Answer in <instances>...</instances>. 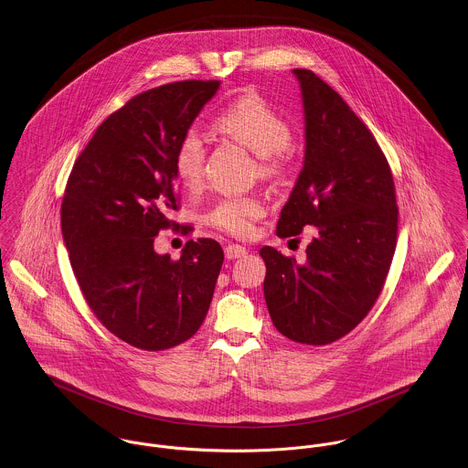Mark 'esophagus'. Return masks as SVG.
I'll list each match as a JSON object with an SVG mask.
<instances>
[{
  "label": "esophagus",
  "instance_id": "1",
  "mask_svg": "<svg viewBox=\"0 0 468 468\" xmlns=\"http://www.w3.org/2000/svg\"><path fill=\"white\" fill-rule=\"evenodd\" d=\"M247 254V249L241 245H227L225 247V258L227 260H238Z\"/></svg>",
  "mask_w": 468,
  "mask_h": 468
}]
</instances>
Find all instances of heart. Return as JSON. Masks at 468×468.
Wrapping results in <instances>:
<instances>
[{
    "mask_svg": "<svg viewBox=\"0 0 468 468\" xmlns=\"http://www.w3.org/2000/svg\"><path fill=\"white\" fill-rule=\"evenodd\" d=\"M216 126L221 133L260 156L263 178H273L282 171L292 130L288 121L263 97L245 95L236 99L218 115ZM203 164L205 138L198 128H187L173 153L176 180L187 189H197L203 178ZM263 214L265 203L258 197H225L207 210L205 223L234 238H249Z\"/></svg>",
    "mask_w": 468,
    "mask_h": 468,
    "instance_id": "b5f03b06",
    "label": "heart"
}]
</instances>
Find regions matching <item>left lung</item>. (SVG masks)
Masks as SVG:
<instances>
[{
  "label": "left lung",
  "mask_w": 468,
  "mask_h": 468,
  "mask_svg": "<svg viewBox=\"0 0 468 468\" xmlns=\"http://www.w3.org/2000/svg\"><path fill=\"white\" fill-rule=\"evenodd\" d=\"M293 73L306 151L275 232L295 238L312 225L315 236L304 263L260 250L263 290L279 334L324 346L355 330L377 303L397 249L399 207L391 167L367 126L312 69Z\"/></svg>",
  "instance_id": "8db88e82"
}]
</instances>
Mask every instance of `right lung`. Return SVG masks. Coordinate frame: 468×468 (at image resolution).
Instances as JSON below:
<instances>
[{
    "mask_svg": "<svg viewBox=\"0 0 468 468\" xmlns=\"http://www.w3.org/2000/svg\"><path fill=\"white\" fill-rule=\"evenodd\" d=\"M219 80H180L134 95L75 160L61 229L79 288L102 326L138 349L175 347L200 330L223 265L218 241L189 239L180 260L154 238L180 227L173 153ZM189 232L191 229H184Z\"/></svg>",
    "mask_w": 468,
    "mask_h": 468,
    "instance_id": "add662e5",
    "label": "right lung"
}]
</instances>
